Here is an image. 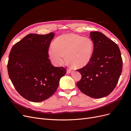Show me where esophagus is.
I'll use <instances>...</instances> for the list:
<instances>
[{"label": "esophagus", "mask_w": 131, "mask_h": 131, "mask_svg": "<svg viewBox=\"0 0 131 131\" xmlns=\"http://www.w3.org/2000/svg\"><path fill=\"white\" fill-rule=\"evenodd\" d=\"M71 72H72V70H71V69H67V74H69Z\"/></svg>", "instance_id": "1"}]
</instances>
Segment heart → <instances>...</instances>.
Segmentation results:
<instances>
[{
    "label": "heart",
    "mask_w": 131,
    "mask_h": 131,
    "mask_svg": "<svg viewBox=\"0 0 131 131\" xmlns=\"http://www.w3.org/2000/svg\"><path fill=\"white\" fill-rule=\"evenodd\" d=\"M94 44L88 38H83L74 34H66L57 38L51 44L48 53L55 65L61 66L67 59L77 68L88 65L92 58Z\"/></svg>",
    "instance_id": "obj_1"
}]
</instances>
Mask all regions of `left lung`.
<instances>
[{
  "mask_svg": "<svg viewBox=\"0 0 131 131\" xmlns=\"http://www.w3.org/2000/svg\"><path fill=\"white\" fill-rule=\"evenodd\" d=\"M90 38L94 44L92 59L80 69L82 78L77 82L81 92L89 97H106L115 88L122 69L119 47L102 33L92 31Z\"/></svg>",
  "mask_w": 131,
  "mask_h": 131,
  "instance_id": "left-lung-1",
  "label": "left lung"
}]
</instances>
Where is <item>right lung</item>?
I'll return each instance as SVG.
<instances>
[{"instance_id": "right-lung-1", "label": "right lung", "mask_w": 131, "mask_h": 131, "mask_svg": "<svg viewBox=\"0 0 131 131\" xmlns=\"http://www.w3.org/2000/svg\"><path fill=\"white\" fill-rule=\"evenodd\" d=\"M54 37V33L29 34L11 50L7 64L9 78L18 93L31 102H42L52 96L66 73V68L54 67L48 58Z\"/></svg>"}]
</instances>
